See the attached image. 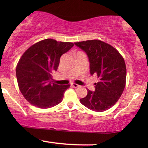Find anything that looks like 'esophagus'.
<instances>
[{
  "label": "esophagus",
  "mask_w": 148,
  "mask_h": 148,
  "mask_svg": "<svg viewBox=\"0 0 148 148\" xmlns=\"http://www.w3.org/2000/svg\"><path fill=\"white\" fill-rule=\"evenodd\" d=\"M71 86H72V87H74V88H78V87H79V85L76 84H74V83H72V84H71Z\"/></svg>",
  "instance_id": "esophagus-1"
}]
</instances>
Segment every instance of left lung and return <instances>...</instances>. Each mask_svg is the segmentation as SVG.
I'll list each match as a JSON object with an SVG mask.
<instances>
[{"label":"left lung","instance_id":"1","mask_svg":"<svg viewBox=\"0 0 148 148\" xmlns=\"http://www.w3.org/2000/svg\"><path fill=\"white\" fill-rule=\"evenodd\" d=\"M88 56L91 75L99 79L95 91L87 90L80 102L94 111L102 112L111 108L120 99L125 87L127 69L124 58L112 46L100 40L76 42Z\"/></svg>","mask_w":148,"mask_h":148}]
</instances>
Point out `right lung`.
<instances>
[{
    "instance_id": "add662e5",
    "label": "right lung",
    "mask_w": 148,
    "mask_h": 148,
    "mask_svg": "<svg viewBox=\"0 0 148 148\" xmlns=\"http://www.w3.org/2000/svg\"><path fill=\"white\" fill-rule=\"evenodd\" d=\"M74 45L46 39L27 49L18 61L16 74L20 91L25 99L40 108L58 104L69 85L52 83V73L57 71L62 54Z\"/></svg>"
}]
</instances>
